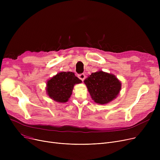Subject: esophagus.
Wrapping results in <instances>:
<instances>
[{
    "label": "esophagus",
    "instance_id": "1",
    "mask_svg": "<svg viewBox=\"0 0 160 160\" xmlns=\"http://www.w3.org/2000/svg\"><path fill=\"white\" fill-rule=\"evenodd\" d=\"M78 78L82 80V81H83L84 80V79H85V78H86V75L83 74V73H82V74H79L78 75Z\"/></svg>",
    "mask_w": 160,
    "mask_h": 160
}]
</instances>
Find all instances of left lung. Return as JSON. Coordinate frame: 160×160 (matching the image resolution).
Wrapping results in <instances>:
<instances>
[{"label": "left lung", "mask_w": 160, "mask_h": 160, "mask_svg": "<svg viewBox=\"0 0 160 160\" xmlns=\"http://www.w3.org/2000/svg\"><path fill=\"white\" fill-rule=\"evenodd\" d=\"M84 83L92 99L100 104H107L116 98L121 87L115 76L102 71L92 73Z\"/></svg>", "instance_id": "left-lung-1"}]
</instances>
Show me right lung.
I'll list each match as a JSON object with an SVG mask.
<instances>
[{
	"instance_id": "add662e5",
	"label": "right lung",
	"mask_w": 160,
	"mask_h": 160,
	"mask_svg": "<svg viewBox=\"0 0 160 160\" xmlns=\"http://www.w3.org/2000/svg\"><path fill=\"white\" fill-rule=\"evenodd\" d=\"M81 82L74 73L61 72L47 82V94L56 102H65L70 98L74 84Z\"/></svg>"
}]
</instances>
